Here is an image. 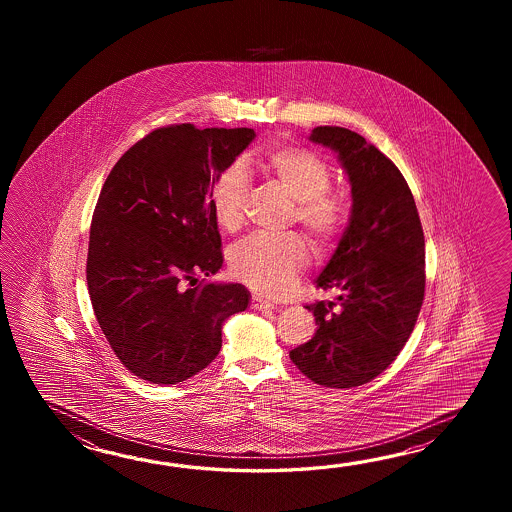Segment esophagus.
<instances>
[{
    "instance_id": "esophagus-1",
    "label": "esophagus",
    "mask_w": 512,
    "mask_h": 512,
    "mask_svg": "<svg viewBox=\"0 0 512 512\" xmlns=\"http://www.w3.org/2000/svg\"><path fill=\"white\" fill-rule=\"evenodd\" d=\"M252 307L256 309V311H265V313H271V311H274V305L269 304L267 300H263V298H260V296H252Z\"/></svg>"
}]
</instances>
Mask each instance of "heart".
<instances>
[{"label": "heart", "instance_id": "1", "mask_svg": "<svg viewBox=\"0 0 512 512\" xmlns=\"http://www.w3.org/2000/svg\"><path fill=\"white\" fill-rule=\"evenodd\" d=\"M263 174L287 190L296 201V219L316 247L337 240L346 225L348 210L344 199L331 186L329 164L304 148H272L260 159ZM251 199V179L240 163L219 172L210 188V208L218 227L236 232L245 221ZM309 263L304 240L296 234L267 236L252 234L229 251V271L238 282L265 296L291 293Z\"/></svg>", "mask_w": 512, "mask_h": 512}]
</instances>
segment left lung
I'll return each mask as SVG.
<instances>
[{
    "label": "left lung",
    "instance_id": "8db88e82",
    "mask_svg": "<svg viewBox=\"0 0 512 512\" xmlns=\"http://www.w3.org/2000/svg\"><path fill=\"white\" fill-rule=\"evenodd\" d=\"M309 141L337 153L351 185V216L316 287L337 302L305 305L315 337L289 357L307 379L353 388L375 379L401 353L425 298V236L399 168L366 139L318 126Z\"/></svg>",
    "mask_w": 512,
    "mask_h": 512
}]
</instances>
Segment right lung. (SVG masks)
<instances>
[{
	"instance_id": "right-lung-1",
	"label": "right lung",
	"mask_w": 512,
	"mask_h": 512,
	"mask_svg": "<svg viewBox=\"0 0 512 512\" xmlns=\"http://www.w3.org/2000/svg\"><path fill=\"white\" fill-rule=\"evenodd\" d=\"M256 133L175 124L120 157L100 190L87 249L98 326L139 379L177 384L218 357L229 316L249 307L241 283L207 282L223 265L210 188Z\"/></svg>"
}]
</instances>
